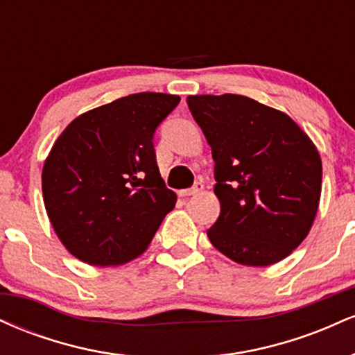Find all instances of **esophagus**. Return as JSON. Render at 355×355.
I'll list each match as a JSON object with an SVG mask.
<instances>
[{"mask_svg":"<svg viewBox=\"0 0 355 355\" xmlns=\"http://www.w3.org/2000/svg\"><path fill=\"white\" fill-rule=\"evenodd\" d=\"M202 190H203V185H202V183H197V185H193V187H191V189L180 190V191H178V195H180V197H191V195L200 193Z\"/></svg>","mask_w":355,"mask_h":355,"instance_id":"obj_1","label":"esophagus"}]
</instances>
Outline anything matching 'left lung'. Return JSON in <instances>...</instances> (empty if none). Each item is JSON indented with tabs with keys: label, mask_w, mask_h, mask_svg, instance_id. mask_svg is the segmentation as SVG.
Instances as JSON below:
<instances>
[{
	"label": "left lung",
	"mask_w": 355,
	"mask_h": 355,
	"mask_svg": "<svg viewBox=\"0 0 355 355\" xmlns=\"http://www.w3.org/2000/svg\"><path fill=\"white\" fill-rule=\"evenodd\" d=\"M195 121L211 146L220 215L207 230L234 262L267 267L288 257L312 229L322 160L284 112L242 95H191Z\"/></svg>",
	"instance_id": "left-lung-1"
}]
</instances>
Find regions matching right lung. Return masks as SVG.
<instances>
[{
  "label": "right lung",
  "mask_w": 355,
  "mask_h": 355,
  "mask_svg": "<svg viewBox=\"0 0 355 355\" xmlns=\"http://www.w3.org/2000/svg\"><path fill=\"white\" fill-rule=\"evenodd\" d=\"M180 96L135 93L76 116L42 173L44 209L64 248L96 267L137 259L177 195L157 166L153 133Z\"/></svg>",
  "instance_id": "obj_1"
}]
</instances>
